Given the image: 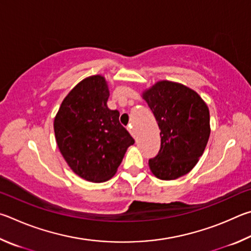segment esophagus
<instances>
[{
	"instance_id": "esophagus-1",
	"label": "esophagus",
	"mask_w": 251,
	"mask_h": 251,
	"mask_svg": "<svg viewBox=\"0 0 251 251\" xmlns=\"http://www.w3.org/2000/svg\"><path fill=\"white\" fill-rule=\"evenodd\" d=\"M128 130H129V132L131 133V135H132V137H135V132H134L133 126H132V125H131V123H130V125L128 126Z\"/></svg>"
}]
</instances>
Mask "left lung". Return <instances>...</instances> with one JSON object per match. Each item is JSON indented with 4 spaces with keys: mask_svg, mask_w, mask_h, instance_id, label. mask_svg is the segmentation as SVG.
Here are the masks:
<instances>
[{
    "mask_svg": "<svg viewBox=\"0 0 251 251\" xmlns=\"http://www.w3.org/2000/svg\"><path fill=\"white\" fill-rule=\"evenodd\" d=\"M161 130V148L149 160L157 178L170 181L194 168L208 142L209 110L197 92L182 83L162 80L143 92Z\"/></svg>",
    "mask_w": 251,
    "mask_h": 251,
    "instance_id": "8db88e82",
    "label": "left lung"
}]
</instances>
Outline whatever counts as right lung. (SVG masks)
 Instances as JSON below:
<instances>
[{
  "mask_svg": "<svg viewBox=\"0 0 251 251\" xmlns=\"http://www.w3.org/2000/svg\"><path fill=\"white\" fill-rule=\"evenodd\" d=\"M109 89L100 75L83 79L66 96L54 120L57 146L69 168L90 182L111 178L133 138L107 105Z\"/></svg>",
  "mask_w": 251,
  "mask_h": 251,
  "instance_id": "1",
  "label": "right lung"
}]
</instances>
